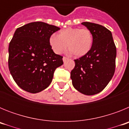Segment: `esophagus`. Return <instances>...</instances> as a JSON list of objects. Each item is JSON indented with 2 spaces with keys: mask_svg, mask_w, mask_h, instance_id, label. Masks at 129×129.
Masks as SVG:
<instances>
[{
  "mask_svg": "<svg viewBox=\"0 0 129 129\" xmlns=\"http://www.w3.org/2000/svg\"><path fill=\"white\" fill-rule=\"evenodd\" d=\"M67 59H68V58L66 57H62V61H63L64 62H65V61H67Z\"/></svg>",
  "mask_w": 129,
  "mask_h": 129,
  "instance_id": "1",
  "label": "esophagus"
}]
</instances>
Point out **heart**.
Here are the masks:
<instances>
[{
    "label": "heart",
    "mask_w": 129,
    "mask_h": 129,
    "mask_svg": "<svg viewBox=\"0 0 129 129\" xmlns=\"http://www.w3.org/2000/svg\"><path fill=\"white\" fill-rule=\"evenodd\" d=\"M49 43L53 52L61 54L67 50L74 56H84L90 50L93 43V36L88 29L68 28L60 31L57 36L52 35Z\"/></svg>",
    "instance_id": "obj_1"
}]
</instances>
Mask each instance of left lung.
<instances>
[{
    "label": "left lung",
    "instance_id": "8db88e82",
    "mask_svg": "<svg viewBox=\"0 0 129 129\" xmlns=\"http://www.w3.org/2000/svg\"><path fill=\"white\" fill-rule=\"evenodd\" d=\"M92 32L93 43L85 55L74 60L70 73L74 87L82 94H98L113 77L116 67V48L110 31L104 26L89 22H82Z\"/></svg>",
    "mask_w": 129,
    "mask_h": 129
}]
</instances>
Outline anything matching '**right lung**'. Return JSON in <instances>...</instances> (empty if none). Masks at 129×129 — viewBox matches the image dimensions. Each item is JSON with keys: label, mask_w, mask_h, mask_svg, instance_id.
Instances as JSON below:
<instances>
[{"label": "right lung", "mask_w": 129, "mask_h": 129, "mask_svg": "<svg viewBox=\"0 0 129 129\" xmlns=\"http://www.w3.org/2000/svg\"><path fill=\"white\" fill-rule=\"evenodd\" d=\"M60 29L43 22H30L16 29L9 44L8 67L18 86L26 92H41L52 83L53 73L63 64L49 40Z\"/></svg>", "instance_id": "add662e5"}]
</instances>
